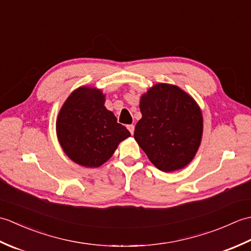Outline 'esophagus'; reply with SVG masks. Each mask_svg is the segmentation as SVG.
<instances>
[{
  "label": "esophagus",
  "instance_id": "obj_1",
  "mask_svg": "<svg viewBox=\"0 0 251 251\" xmlns=\"http://www.w3.org/2000/svg\"><path fill=\"white\" fill-rule=\"evenodd\" d=\"M127 129H128L130 134L132 135V134H134V130H135V126L132 125V124L131 125H127Z\"/></svg>",
  "mask_w": 251,
  "mask_h": 251
}]
</instances>
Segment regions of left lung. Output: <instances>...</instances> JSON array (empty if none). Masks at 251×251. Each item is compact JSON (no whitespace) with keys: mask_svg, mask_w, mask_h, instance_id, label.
Wrapping results in <instances>:
<instances>
[{"mask_svg":"<svg viewBox=\"0 0 251 251\" xmlns=\"http://www.w3.org/2000/svg\"><path fill=\"white\" fill-rule=\"evenodd\" d=\"M139 108L142 117L134 137L151 163L165 173L188 166L202 137L196 101L176 85L158 83L141 96Z\"/></svg>","mask_w":251,"mask_h":251,"instance_id":"left-lung-1","label":"left lung"}]
</instances>
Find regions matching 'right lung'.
I'll use <instances>...</instances> for the list:
<instances>
[{
	"mask_svg": "<svg viewBox=\"0 0 251 251\" xmlns=\"http://www.w3.org/2000/svg\"><path fill=\"white\" fill-rule=\"evenodd\" d=\"M104 102L102 90L81 86L70 94L57 116L58 141L68 157L81 166H101L130 136Z\"/></svg>",
	"mask_w": 251,
	"mask_h": 251,
	"instance_id": "add662e5",
	"label": "right lung"
}]
</instances>
